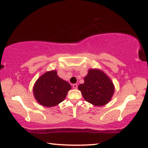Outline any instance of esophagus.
Returning <instances> with one entry per match:
<instances>
[{"label":"esophagus","instance_id":"obj_1","mask_svg":"<svg viewBox=\"0 0 148 148\" xmlns=\"http://www.w3.org/2000/svg\"><path fill=\"white\" fill-rule=\"evenodd\" d=\"M72 87H73L74 89H77V84H73V86H72Z\"/></svg>","mask_w":148,"mask_h":148}]
</instances>
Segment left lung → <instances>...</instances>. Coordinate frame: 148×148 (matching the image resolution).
<instances>
[{
  "mask_svg": "<svg viewBox=\"0 0 148 148\" xmlns=\"http://www.w3.org/2000/svg\"><path fill=\"white\" fill-rule=\"evenodd\" d=\"M78 89L84 99L95 106L107 104L114 92V86L111 80L104 72L97 69H91L84 77V84Z\"/></svg>",
  "mask_w": 148,
  "mask_h": 148,
  "instance_id": "8db88e82",
  "label": "left lung"
}]
</instances>
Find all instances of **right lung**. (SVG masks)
<instances>
[{
	"label": "right lung",
	"mask_w": 148,
	"mask_h": 148,
	"mask_svg": "<svg viewBox=\"0 0 148 148\" xmlns=\"http://www.w3.org/2000/svg\"><path fill=\"white\" fill-rule=\"evenodd\" d=\"M71 89V85L60 78L57 72L53 71L46 72L37 79L33 92L38 103L46 107H52L63 101Z\"/></svg>",
	"instance_id": "obj_1"
}]
</instances>
